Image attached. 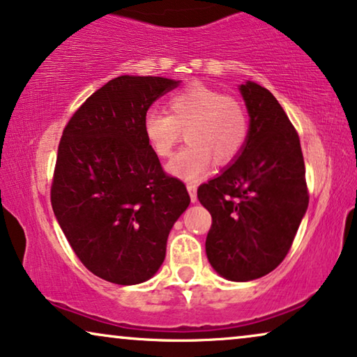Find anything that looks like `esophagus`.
<instances>
[{
	"label": "esophagus",
	"mask_w": 357,
	"mask_h": 357,
	"mask_svg": "<svg viewBox=\"0 0 357 357\" xmlns=\"http://www.w3.org/2000/svg\"><path fill=\"white\" fill-rule=\"evenodd\" d=\"M197 188H198L197 183H193V182L187 183V190H188V193H190V199H192L193 203L198 199V197H197Z\"/></svg>",
	"instance_id": "esophagus-1"
}]
</instances>
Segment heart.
Segmentation results:
<instances>
[{
  "label": "heart",
  "instance_id": "obj_1",
  "mask_svg": "<svg viewBox=\"0 0 357 357\" xmlns=\"http://www.w3.org/2000/svg\"><path fill=\"white\" fill-rule=\"evenodd\" d=\"M167 109L169 114L149 110L143 131L149 148L160 159L172 155L185 131L188 144L169 164L170 172L180 178L197 180L208 172L213 159L221 165L229 164L247 146L250 121L245 107L234 96L190 84L169 97Z\"/></svg>",
  "mask_w": 357,
  "mask_h": 357
}]
</instances>
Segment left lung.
Wrapping results in <instances>:
<instances>
[{
    "instance_id": "8db88e82",
    "label": "left lung",
    "mask_w": 357,
    "mask_h": 357,
    "mask_svg": "<svg viewBox=\"0 0 357 357\" xmlns=\"http://www.w3.org/2000/svg\"><path fill=\"white\" fill-rule=\"evenodd\" d=\"M250 135L236 162L199 185L211 213L206 255L219 275L250 281L275 270L289 252L309 206L299 135L270 91L241 86Z\"/></svg>"
}]
</instances>
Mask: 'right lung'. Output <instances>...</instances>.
Wrapping results in <instances>:
<instances>
[{"label":"right lung","mask_w":357,"mask_h":357,"mask_svg":"<svg viewBox=\"0 0 357 357\" xmlns=\"http://www.w3.org/2000/svg\"><path fill=\"white\" fill-rule=\"evenodd\" d=\"M180 81L120 76L97 89L63 130L52 206L76 257L115 284H138L165 258L174 222L190 204L144 138L146 112Z\"/></svg>","instance_id":"1"}]
</instances>
